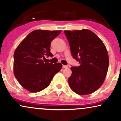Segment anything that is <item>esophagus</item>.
I'll list each match as a JSON object with an SVG mask.
<instances>
[{"mask_svg":"<svg viewBox=\"0 0 121 121\" xmlns=\"http://www.w3.org/2000/svg\"><path fill=\"white\" fill-rule=\"evenodd\" d=\"M68 66L67 65H62V68H64V69H66L68 68Z\"/></svg>","mask_w":121,"mask_h":121,"instance_id":"obj_1","label":"esophagus"}]
</instances>
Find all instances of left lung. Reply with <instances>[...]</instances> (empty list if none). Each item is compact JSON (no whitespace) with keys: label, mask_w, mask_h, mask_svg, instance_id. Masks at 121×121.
<instances>
[{"label":"left lung","mask_w":121,"mask_h":121,"mask_svg":"<svg viewBox=\"0 0 121 121\" xmlns=\"http://www.w3.org/2000/svg\"><path fill=\"white\" fill-rule=\"evenodd\" d=\"M71 55L80 64L71 67L68 79L70 88L79 95L90 94L103 84L109 57L103 42L91 30H65Z\"/></svg>","instance_id":"1"}]
</instances>
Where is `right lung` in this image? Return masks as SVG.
Here are the masks:
<instances>
[{
  "mask_svg": "<svg viewBox=\"0 0 121 121\" xmlns=\"http://www.w3.org/2000/svg\"><path fill=\"white\" fill-rule=\"evenodd\" d=\"M61 30H35L18 45L14 53V73L18 82L30 92L36 93L50 85L62 64L43 60L45 56H53L50 52L51 41Z\"/></svg>",
  "mask_w": 121,
  "mask_h": 121,
  "instance_id": "right-lung-1",
  "label": "right lung"
}]
</instances>
